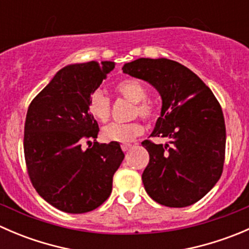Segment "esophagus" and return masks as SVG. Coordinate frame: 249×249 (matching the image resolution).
Instances as JSON below:
<instances>
[{"instance_id": "obj_1", "label": "esophagus", "mask_w": 249, "mask_h": 249, "mask_svg": "<svg viewBox=\"0 0 249 249\" xmlns=\"http://www.w3.org/2000/svg\"><path fill=\"white\" fill-rule=\"evenodd\" d=\"M132 148V144H122V149L124 150V152H127L129 149H131Z\"/></svg>"}]
</instances>
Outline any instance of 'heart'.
<instances>
[{"mask_svg":"<svg viewBox=\"0 0 249 249\" xmlns=\"http://www.w3.org/2000/svg\"><path fill=\"white\" fill-rule=\"evenodd\" d=\"M118 94L127 101L134 104L131 117L140 115L144 120H153L157 114L155 107L147 100L148 91L144 85L136 79H125L118 83L115 87ZM88 110L99 122H107L110 115V100L102 90H94L88 99ZM143 132V126L140 122L112 123L102 130V137L108 142L126 143L136 139Z\"/></svg>","mask_w":249,"mask_h":249,"instance_id":"obj_1","label":"heart"}]
</instances>
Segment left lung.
Here are the masks:
<instances>
[{
  "instance_id": "left-lung-1",
  "label": "left lung",
  "mask_w": 249,
  "mask_h": 249,
  "mask_svg": "<svg viewBox=\"0 0 249 249\" xmlns=\"http://www.w3.org/2000/svg\"><path fill=\"white\" fill-rule=\"evenodd\" d=\"M123 72L152 84L162 101L150 136L170 141L142 142L149 153L142 173L145 192L167 207L197 202L223 172L227 134L219 102L194 72L173 60L141 57Z\"/></svg>"
}]
</instances>
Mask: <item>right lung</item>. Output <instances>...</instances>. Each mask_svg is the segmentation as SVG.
<instances>
[{"label": "right lung", "instance_id": "1", "mask_svg": "<svg viewBox=\"0 0 249 249\" xmlns=\"http://www.w3.org/2000/svg\"><path fill=\"white\" fill-rule=\"evenodd\" d=\"M114 66L112 61L65 66L27 109L24 153L30 179L36 192L62 212H90L106 201L113 175L125 157L118 142L82 148L99 134L88 99Z\"/></svg>", "mask_w": 249, "mask_h": 249}]
</instances>
